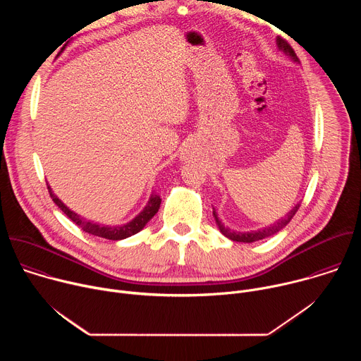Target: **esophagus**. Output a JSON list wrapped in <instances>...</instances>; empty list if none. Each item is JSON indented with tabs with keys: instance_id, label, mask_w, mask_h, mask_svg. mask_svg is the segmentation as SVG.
Here are the masks:
<instances>
[{
	"instance_id": "esophagus-1",
	"label": "esophagus",
	"mask_w": 361,
	"mask_h": 361,
	"mask_svg": "<svg viewBox=\"0 0 361 361\" xmlns=\"http://www.w3.org/2000/svg\"><path fill=\"white\" fill-rule=\"evenodd\" d=\"M190 156V151L188 149H185L184 152H183V157H188Z\"/></svg>"
}]
</instances>
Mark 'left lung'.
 Returning <instances> with one entry per match:
<instances>
[{
	"label": "left lung",
	"instance_id": "1",
	"mask_svg": "<svg viewBox=\"0 0 361 361\" xmlns=\"http://www.w3.org/2000/svg\"><path fill=\"white\" fill-rule=\"evenodd\" d=\"M277 47H279V49L283 51L284 54H287L288 57H291L295 63H300L298 59H297V56H295V53H294V49L291 48V45H290L286 39H283V38L279 37V38H277ZM298 207H300V204H295L294 207H293L281 220H279V221L274 223V224H270L269 227L260 228V230H257V231H245V233L234 231V230H230L228 227H226V226L221 223V220L217 217V213H216V209H214V207H213V216H214V220H216V223H217V226H219V230H220L221 234H224L227 238H230V240H233V241H238V243H254V241L263 240V238H266V237H270V235L279 233L281 228H284V227L291 221V219H293L294 214L297 213Z\"/></svg>",
	"mask_w": 361,
	"mask_h": 361
}]
</instances>
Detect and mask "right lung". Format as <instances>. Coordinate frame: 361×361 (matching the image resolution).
<instances>
[{
    "instance_id": "1",
    "label": "right lung",
    "mask_w": 361,
    "mask_h": 361,
    "mask_svg": "<svg viewBox=\"0 0 361 361\" xmlns=\"http://www.w3.org/2000/svg\"><path fill=\"white\" fill-rule=\"evenodd\" d=\"M48 187V192L51 195V198H53V201L59 205V209L71 220L74 221L78 227H81L82 231L88 233V234H92V235H97V237H102V238H107V240H124L127 237H131L134 234H137L138 231H141L145 224L157 214L159 209H160V204H161V198L160 195L157 194H151L147 205L144 207V210L135 217L133 219L130 223L127 224H123V226H101V224H97V223H92L90 220H85L84 217H81L80 214L71 212L67 205L53 192V190H51L49 185Z\"/></svg>"
}]
</instances>
